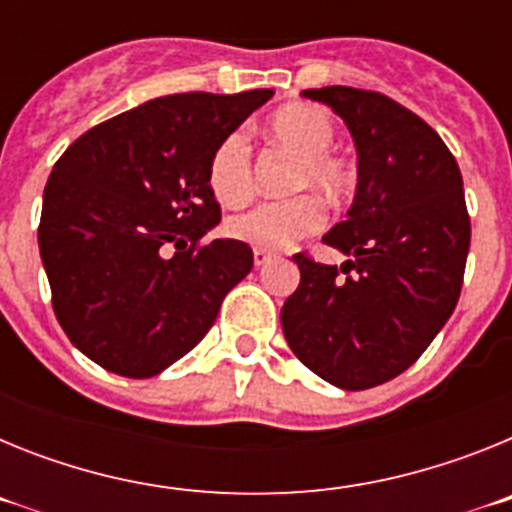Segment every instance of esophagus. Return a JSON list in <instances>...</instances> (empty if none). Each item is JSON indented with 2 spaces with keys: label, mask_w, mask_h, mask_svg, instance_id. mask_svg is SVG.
<instances>
[{
  "label": "esophagus",
  "mask_w": 512,
  "mask_h": 512,
  "mask_svg": "<svg viewBox=\"0 0 512 512\" xmlns=\"http://www.w3.org/2000/svg\"><path fill=\"white\" fill-rule=\"evenodd\" d=\"M271 259H274V253L264 251V248H256V251H253V264H256V266H264V264H269Z\"/></svg>",
  "instance_id": "1"
}]
</instances>
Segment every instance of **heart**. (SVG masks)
Returning <instances> with one entry per match:
<instances>
[{"instance_id":"obj_1","label":"heart","mask_w":512,"mask_h":512,"mask_svg":"<svg viewBox=\"0 0 512 512\" xmlns=\"http://www.w3.org/2000/svg\"><path fill=\"white\" fill-rule=\"evenodd\" d=\"M266 135L279 146L297 153L292 171V189H318L328 202L346 200L356 187L354 164L333 151L338 125L328 110L310 102L284 104L266 120ZM215 200L225 207H241L253 197V158L243 133L225 135L212 151L207 169ZM325 223V210L312 194H297L289 200L264 202L243 215L230 217L225 230L235 241L256 248H287L300 238L318 233Z\"/></svg>"}]
</instances>
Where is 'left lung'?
<instances>
[{
  "instance_id": "1",
  "label": "left lung",
  "mask_w": 512,
  "mask_h": 512,
  "mask_svg": "<svg viewBox=\"0 0 512 512\" xmlns=\"http://www.w3.org/2000/svg\"><path fill=\"white\" fill-rule=\"evenodd\" d=\"M343 117L359 184L348 217L323 243L351 259L338 266L295 253L300 287L282 307L297 359L341 390L390 382L431 346L464 284L472 225L461 171L441 135L379 92L305 89Z\"/></svg>"
}]
</instances>
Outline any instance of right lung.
Returning <instances> with one entry per match:
<instances>
[{"mask_svg":"<svg viewBox=\"0 0 512 512\" xmlns=\"http://www.w3.org/2000/svg\"><path fill=\"white\" fill-rule=\"evenodd\" d=\"M271 94L158 97L94 125L56 161L40 259L63 333L94 364L156 377L205 338L251 271L246 243L202 241L220 223L207 169L217 143Z\"/></svg>","mask_w":512,"mask_h":512,"instance_id":"add662e5","label":"right lung"}]
</instances>
